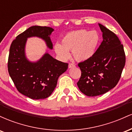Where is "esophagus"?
<instances>
[{
  "label": "esophagus",
  "instance_id": "34e87169",
  "mask_svg": "<svg viewBox=\"0 0 132 132\" xmlns=\"http://www.w3.org/2000/svg\"><path fill=\"white\" fill-rule=\"evenodd\" d=\"M75 67V65L73 64V63H69V68H74Z\"/></svg>",
  "mask_w": 132,
  "mask_h": 132
}]
</instances>
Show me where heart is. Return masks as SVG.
Segmentation results:
<instances>
[{
	"label": "heart",
	"instance_id": "heart-1",
	"mask_svg": "<svg viewBox=\"0 0 132 132\" xmlns=\"http://www.w3.org/2000/svg\"><path fill=\"white\" fill-rule=\"evenodd\" d=\"M100 42V35L96 31L79 30L67 33L61 40V45L56 44V53L61 58L69 57L71 51L72 56L78 61H86L94 55Z\"/></svg>",
	"mask_w": 132,
	"mask_h": 132
}]
</instances>
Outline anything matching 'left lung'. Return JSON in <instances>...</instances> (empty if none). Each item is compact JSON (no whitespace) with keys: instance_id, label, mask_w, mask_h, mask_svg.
<instances>
[{"instance_id":"1","label":"left lung","mask_w":132,"mask_h":132,"mask_svg":"<svg viewBox=\"0 0 132 132\" xmlns=\"http://www.w3.org/2000/svg\"><path fill=\"white\" fill-rule=\"evenodd\" d=\"M103 40L94 55L78 64L79 90L89 97L105 94L119 81L125 64L123 46L114 33L99 23Z\"/></svg>"}]
</instances>
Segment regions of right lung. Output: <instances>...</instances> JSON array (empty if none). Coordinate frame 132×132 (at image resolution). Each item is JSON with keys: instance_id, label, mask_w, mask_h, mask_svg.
Instances as JSON below:
<instances>
[{"instance_id": "add662e5", "label": "right lung", "mask_w": 132, "mask_h": 132, "mask_svg": "<svg viewBox=\"0 0 132 132\" xmlns=\"http://www.w3.org/2000/svg\"><path fill=\"white\" fill-rule=\"evenodd\" d=\"M51 27L32 26L19 35L10 45L8 71L18 91L32 99L48 97L55 89L60 75L67 70L68 64L45 54L37 63H31L25 55V46L28 37H38L53 48L50 35Z\"/></svg>"}]
</instances>
